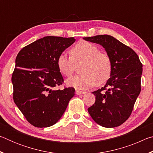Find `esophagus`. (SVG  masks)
Segmentation results:
<instances>
[{
  "label": "esophagus",
  "mask_w": 153,
  "mask_h": 153,
  "mask_svg": "<svg viewBox=\"0 0 153 153\" xmlns=\"http://www.w3.org/2000/svg\"><path fill=\"white\" fill-rule=\"evenodd\" d=\"M86 92L84 91H80V90H76V94H77V95H80V94H86Z\"/></svg>",
  "instance_id": "1"
}]
</instances>
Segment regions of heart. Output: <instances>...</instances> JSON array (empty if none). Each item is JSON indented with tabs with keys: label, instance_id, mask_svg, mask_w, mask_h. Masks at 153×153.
<instances>
[{
	"label": "heart",
	"instance_id": "1",
	"mask_svg": "<svg viewBox=\"0 0 153 153\" xmlns=\"http://www.w3.org/2000/svg\"><path fill=\"white\" fill-rule=\"evenodd\" d=\"M83 61L79 67L81 73L67 79L69 86L77 89H85L105 84L112 74V62L107 54L100 53L97 46L86 41H81L71 51V56L61 53L56 60L62 74L70 76L75 69V63Z\"/></svg>",
	"mask_w": 153,
	"mask_h": 153
}]
</instances>
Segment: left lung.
Segmentation results:
<instances>
[{
	"label": "left lung",
	"mask_w": 153,
	"mask_h": 153,
	"mask_svg": "<svg viewBox=\"0 0 153 153\" xmlns=\"http://www.w3.org/2000/svg\"><path fill=\"white\" fill-rule=\"evenodd\" d=\"M101 45L112 62L105 86L93 92L94 104L88 108L92 120L105 128H115L128 120L141 90L142 64L132 49L110 35L83 38Z\"/></svg>",
	"instance_id": "8db88e82"
}]
</instances>
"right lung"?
<instances>
[{
    "mask_svg": "<svg viewBox=\"0 0 153 153\" xmlns=\"http://www.w3.org/2000/svg\"><path fill=\"white\" fill-rule=\"evenodd\" d=\"M75 41L74 37L45 36L25 46L17 55L11 78L13 100L33 126L55 124L75 95L74 88L56 89L63 82L56 60Z\"/></svg>",
    "mask_w": 153,
    "mask_h": 153,
    "instance_id": "add662e5",
    "label": "right lung"
}]
</instances>
